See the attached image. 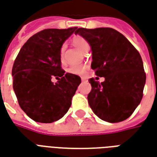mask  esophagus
<instances>
[{"mask_svg": "<svg viewBox=\"0 0 157 157\" xmlns=\"http://www.w3.org/2000/svg\"><path fill=\"white\" fill-rule=\"evenodd\" d=\"M85 80H86V79L84 78V77H82V82H84V81H85Z\"/></svg>", "mask_w": 157, "mask_h": 157, "instance_id": "34e87169", "label": "esophagus"}]
</instances>
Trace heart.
I'll return each mask as SVG.
<instances>
[{
    "label": "heart",
    "mask_w": 157,
    "mask_h": 157,
    "mask_svg": "<svg viewBox=\"0 0 157 157\" xmlns=\"http://www.w3.org/2000/svg\"><path fill=\"white\" fill-rule=\"evenodd\" d=\"M72 43H73V44L75 45L76 48H78L80 51H82L84 54L87 53L89 48H90L88 42L86 41L82 36H75V37H74L73 39H72ZM65 48H66V45L63 44L60 47V49H59V57H60L61 60H63V59H64ZM85 65H71L68 69V71L70 73H71V74L82 75V74H83L85 72Z\"/></svg>",
    "instance_id": "heart-1"
}]
</instances>
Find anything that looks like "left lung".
I'll return each mask as SVG.
<instances>
[{"mask_svg": "<svg viewBox=\"0 0 157 157\" xmlns=\"http://www.w3.org/2000/svg\"><path fill=\"white\" fill-rule=\"evenodd\" d=\"M75 34L88 42L92 48L91 67L98 76L105 78L101 83L89 80L90 108L104 121H124L143 97L146 75L140 53L122 33L110 28H80Z\"/></svg>", "mask_w": 157, "mask_h": 157, "instance_id": "left-lung-1", "label": "left lung"}]
</instances>
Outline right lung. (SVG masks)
Masks as SVG:
<instances>
[{
  "label": "right lung",
  "instance_id": "obj_1",
  "mask_svg": "<svg viewBox=\"0 0 157 157\" xmlns=\"http://www.w3.org/2000/svg\"><path fill=\"white\" fill-rule=\"evenodd\" d=\"M75 30H42L26 42L16 58L12 71L13 90L21 109L34 121H57L71 105L82 81L62 70L59 49ZM53 76L59 79L56 83L51 82Z\"/></svg>",
  "mask_w": 157,
  "mask_h": 157
}]
</instances>
